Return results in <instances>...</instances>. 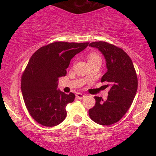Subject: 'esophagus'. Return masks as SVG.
Returning a JSON list of instances; mask_svg holds the SVG:
<instances>
[{"mask_svg": "<svg viewBox=\"0 0 156 156\" xmlns=\"http://www.w3.org/2000/svg\"><path fill=\"white\" fill-rule=\"evenodd\" d=\"M76 98H78V99H80V100H81V99H83V98H84V94H82V93H77V94H76Z\"/></svg>", "mask_w": 156, "mask_h": 156, "instance_id": "obj_1", "label": "esophagus"}]
</instances>
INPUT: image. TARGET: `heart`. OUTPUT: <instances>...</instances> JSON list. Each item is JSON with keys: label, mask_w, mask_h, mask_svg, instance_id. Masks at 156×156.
I'll list each match as a JSON object with an SVG mask.
<instances>
[{"label": "heart", "mask_w": 156, "mask_h": 156, "mask_svg": "<svg viewBox=\"0 0 156 156\" xmlns=\"http://www.w3.org/2000/svg\"><path fill=\"white\" fill-rule=\"evenodd\" d=\"M94 58H99V57H98L96 54H94V53H91L89 56V60L94 59Z\"/></svg>", "instance_id": "b5f03b06"}]
</instances>
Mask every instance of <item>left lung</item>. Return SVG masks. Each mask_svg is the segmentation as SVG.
Wrapping results in <instances>:
<instances>
[{"mask_svg":"<svg viewBox=\"0 0 156 156\" xmlns=\"http://www.w3.org/2000/svg\"><path fill=\"white\" fill-rule=\"evenodd\" d=\"M97 48L104 56L107 72L101 78L110 87L106 100L94 97L95 105L89 110V115L99 125L116 123L125 115L131 105L138 87L136 73L133 62L125 52L105 42L89 44Z\"/></svg>","mask_w":156,"mask_h":156,"instance_id":"obj_1","label":"left lung"}]
</instances>
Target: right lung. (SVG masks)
<instances>
[{
  "label": "right lung",
  "mask_w": 156,
  "mask_h": 156,
  "mask_svg": "<svg viewBox=\"0 0 156 156\" xmlns=\"http://www.w3.org/2000/svg\"><path fill=\"white\" fill-rule=\"evenodd\" d=\"M88 44L55 42L32 55L22 76L21 92L28 112L39 124L55 126L67 117L66 106L76 96L58 89V78L66 76L71 59Z\"/></svg>",
  "instance_id": "right-lung-1"
}]
</instances>
